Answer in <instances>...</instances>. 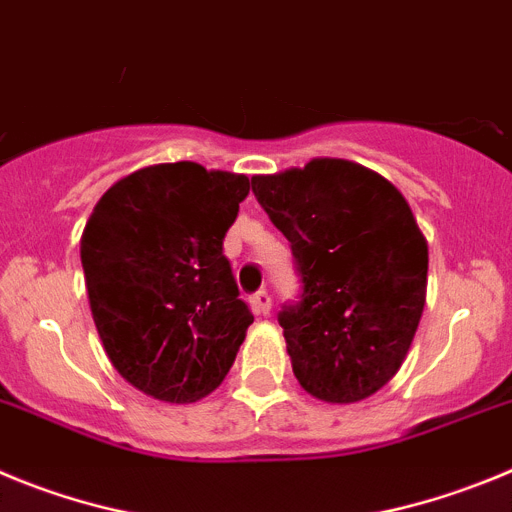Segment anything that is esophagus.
Returning <instances> with one entry per match:
<instances>
[{
  "label": "esophagus",
  "mask_w": 512,
  "mask_h": 512,
  "mask_svg": "<svg viewBox=\"0 0 512 512\" xmlns=\"http://www.w3.org/2000/svg\"><path fill=\"white\" fill-rule=\"evenodd\" d=\"M252 308H255L257 313H262V316L270 313V308H273V298H270V293H267L265 288L257 290L255 296H252Z\"/></svg>",
  "instance_id": "obj_1"
}]
</instances>
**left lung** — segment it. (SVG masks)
Here are the masks:
<instances>
[{"label":"left lung","mask_w":512,"mask_h":512,"mask_svg":"<svg viewBox=\"0 0 512 512\" xmlns=\"http://www.w3.org/2000/svg\"><path fill=\"white\" fill-rule=\"evenodd\" d=\"M303 278L280 311L293 375L316 400L359 403L405 362L426 306L428 242L385 176L342 158L252 176Z\"/></svg>","instance_id":"obj_1"}]
</instances>
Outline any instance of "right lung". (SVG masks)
I'll return each mask as SVG.
<instances>
[{
    "instance_id": "right-lung-1",
    "label": "right lung",
    "mask_w": 512,
    "mask_h": 512,
    "mask_svg": "<svg viewBox=\"0 0 512 512\" xmlns=\"http://www.w3.org/2000/svg\"><path fill=\"white\" fill-rule=\"evenodd\" d=\"M247 193L242 173L181 160L119 178L91 211V316L114 370L147 398L196 403L234 365L255 319L222 245Z\"/></svg>"
}]
</instances>
